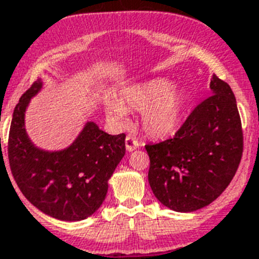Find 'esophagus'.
Returning a JSON list of instances; mask_svg holds the SVG:
<instances>
[{
    "mask_svg": "<svg viewBox=\"0 0 259 259\" xmlns=\"http://www.w3.org/2000/svg\"><path fill=\"white\" fill-rule=\"evenodd\" d=\"M137 146H139V141L136 139H134L132 136L125 137V149H127V152H132V150L136 149Z\"/></svg>",
    "mask_w": 259,
    "mask_h": 259,
    "instance_id": "obj_1",
    "label": "esophagus"
}]
</instances>
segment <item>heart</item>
Masks as SVG:
<instances>
[{
    "label": "heart",
    "mask_w": 259,
    "mask_h": 259,
    "mask_svg": "<svg viewBox=\"0 0 259 259\" xmlns=\"http://www.w3.org/2000/svg\"><path fill=\"white\" fill-rule=\"evenodd\" d=\"M187 97L174 88L172 81L158 77L124 89L118 102L106 105V115L113 122L125 120V110L144 111L143 128L153 139H167L180 127L184 118Z\"/></svg>",
    "instance_id": "obj_1"
}]
</instances>
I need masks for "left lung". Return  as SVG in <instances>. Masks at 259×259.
<instances>
[{"label":"left lung","instance_id":"8db88e82","mask_svg":"<svg viewBox=\"0 0 259 259\" xmlns=\"http://www.w3.org/2000/svg\"><path fill=\"white\" fill-rule=\"evenodd\" d=\"M210 89L211 96L194 107L172 139L145 145L150 188L175 211H196L217 200L241 161L244 143L235 95L217 75Z\"/></svg>","mask_w":259,"mask_h":259}]
</instances>
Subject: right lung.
<instances>
[{
  "label": "right lung",
  "mask_w": 259,
  "mask_h": 259,
  "mask_svg": "<svg viewBox=\"0 0 259 259\" xmlns=\"http://www.w3.org/2000/svg\"><path fill=\"white\" fill-rule=\"evenodd\" d=\"M41 87V80L35 81L14 109L8 144L11 174L38 210L59 221H83L106 197L107 182L124 157L125 135H109L88 122L67 149H38L26 134L24 113Z\"/></svg>",
  "instance_id": "add662e5"
}]
</instances>
